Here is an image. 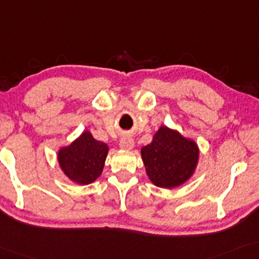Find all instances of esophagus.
Here are the masks:
<instances>
[{
    "label": "esophagus",
    "mask_w": 259,
    "mask_h": 259,
    "mask_svg": "<svg viewBox=\"0 0 259 259\" xmlns=\"http://www.w3.org/2000/svg\"><path fill=\"white\" fill-rule=\"evenodd\" d=\"M119 147L123 150H131L135 147V141L131 136H124L122 137L121 142H119Z\"/></svg>",
    "instance_id": "34e87169"
}]
</instances>
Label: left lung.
<instances>
[{
	"mask_svg": "<svg viewBox=\"0 0 259 259\" xmlns=\"http://www.w3.org/2000/svg\"><path fill=\"white\" fill-rule=\"evenodd\" d=\"M145 171L156 187H181L195 174L199 159V148L191 138L180 131L161 125L150 144L141 149Z\"/></svg>",
	"mask_w": 259,
	"mask_h": 259,
	"instance_id": "left-lung-1",
	"label": "left lung"
}]
</instances>
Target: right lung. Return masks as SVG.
<instances>
[{"label":"right lung","mask_w":259,"mask_h":259,"mask_svg":"<svg viewBox=\"0 0 259 259\" xmlns=\"http://www.w3.org/2000/svg\"><path fill=\"white\" fill-rule=\"evenodd\" d=\"M109 147L95 140L89 130H84L70 144L57 151V162L64 176L74 183H94L103 171Z\"/></svg>","instance_id":"obj_1"}]
</instances>
